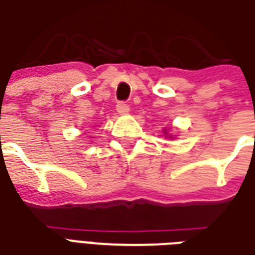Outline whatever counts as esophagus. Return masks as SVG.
Listing matches in <instances>:
<instances>
[{
  "label": "esophagus",
  "instance_id": "obj_1",
  "mask_svg": "<svg viewBox=\"0 0 255 255\" xmlns=\"http://www.w3.org/2000/svg\"><path fill=\"white\" fill-rule=\"evenodd\" d=\"M117 112L120 113V114H128L130 112V107L124 102H120L117 105Z\"/></svg>",
  "mask_w": 255,
  "mask_h": 255
}]
</instances>
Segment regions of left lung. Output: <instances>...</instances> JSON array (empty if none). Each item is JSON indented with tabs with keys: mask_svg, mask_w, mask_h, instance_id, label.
<instances>
[{
	"mask_svg": "<svg viewBox=\"0 0 255 255\" xmlns=\"http://www.w3.org/2000/svg\"><path fill=\"white\" fill-rule=\"evenodd\" d=\"M162 131H164V134H165V137H168V138H173V137H172V135H169V133L166 131V129H164V130H162Z\"/></svg>",
	"mask_w": 255,
	"mask_h": 255,
	"instance_id": "1",
	"label": "left lung"
}]
</instances>
